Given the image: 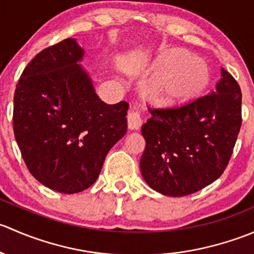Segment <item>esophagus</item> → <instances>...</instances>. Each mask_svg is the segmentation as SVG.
Here are the masks:
<instances>
[{"instance_id": "1", "label": "esophagus", "mask_w": 254, "mask_h": 254, "mask_svg": "<svg viewBox=\"0 0 254 254\" xmlns=\"http://www.w3.org/2000/svg\"><path fill=\"white\" fill-rule=\"evenodd\" d=\"M142 124L141 115L137 111H131L127 114V125H129V129L131 130H137L140 129Z\"/></svg>"}]
</instances>
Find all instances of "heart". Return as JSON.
Segmentation results:
<instances>
[{"label": "heart", "instance_id": "heart-1", "mask_svg": "<svg viewBox=\"0 0 254 254\" xmlns=\"http://www.w3.org/2000/svg\"><path fill=\"white\" fill-rule=\"evenodd\" d=\"M147 92L163 104L190 101L200 96L209 84V67L201 59L190 56L183 49H171L156 60Z\"/></svg>", "mask_w": 254, "mask_h": 254}]
</instances>
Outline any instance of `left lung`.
Segmentation results:
<instances>
[{
    "mask_svg": "<svg viewBox=\"0 0 254 254\" xmlns=\"http://www.w3.org/2000/svg\"><path fill=\"white\" fill-rule=\"evenodd\" d=\"M216 91L181 106L148 108L141 127L146 146L140 170L161 194L184 196L205 188L226 170L242 124V93L221 68Z\"/></svg>",
    "mask_w": 254,
    "mask_h": 254,
    "instance_id": "8db88e82",
    "label": "left lung"
}]
</instances>
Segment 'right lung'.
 Returning a JSON list of instances; mask_svg holds the SVG:
<instances>
[{
  "mask_svg": "<svg viewBox=\"0 0 254 254\" xmlns=\"http://www.w3.org/2000/svg\"><path fill=\"white\" fill-rule=\"evenodd\" d=\"M83 49L68 38L40 51L14 92V137L28 170L64 194L91 187L107 153L127 129V102L99 99L78 65Z\"/></svg>",
  "mask_w": 254,
  "mask_h": 254,
  "instance_id": "add662e5",
  "label": "right lung"
}]
</instances>
